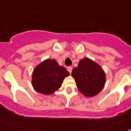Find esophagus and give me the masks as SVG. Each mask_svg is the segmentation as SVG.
I'll return each mask as SVG.
<instances>
[{
    "instance_id": "esophagus-1",
    "label": "esophagus",
    "mask_w": 131,
    "mask_h": 131,
    "mask_svg": "<svg viewBox=\"0 0 131 131\" xmlns=\"http://www.w3.org/2000/svg\"><path fill=\"white\" fill-rule=\"evenodd\" d=\"M68 71L69 72H70V73H72V67H70V66L68 67Z\"/></svg>"
}]
</instances>
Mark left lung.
Segmentation results:
<instances>
[{
  "label": "left lung",
  "mask_w": 131,
  "mask_h": 131,
  "mask_svg": "<svg viewBox=\"0 0 131 131\" xmlns=\"http://www.w3.org/2000/svg\"><path fill=\"white\" fill-rule=\"evenodd\" d=\"M78 89L86 97H92L101 92L106 82V74L95 61L84 58L72 72Z\"/></svg>",
  "instance_id": "1"
}]
</instances>
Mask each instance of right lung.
<instances>
[{
	"label": "right lung",
	"mask_w": 131,
	"mask_h": 131,
	"mask_svg": "<svg viewBox=\"0 0 131 131\" xmlns=\"http://www.w3.org/2000/svg\"><path fill=\"white\" fill-rule=\"evenodd\" d=\"M69 75L68 70L59 66L55 59H45L35 68L32 86L37 92L52 94L61 87L65 78Z\"/></svg>",
	"instance_id": "1"
}]
</instances>
